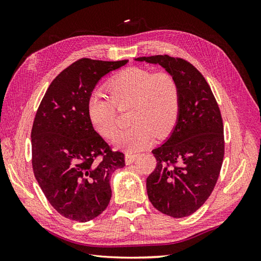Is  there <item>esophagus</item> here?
Here are the masks:
<instances>
[{
	"mask_svg": "<svg viewBox=\"0 0 261 261\" xmlns=\"http://www.w3.org/2000/svg\"><path fill=\"white\" fill-rule=\"evenodd\" d=\"M136 158H137V154L132 153V152H127L125 154V161L127 164H132L134 161L136 160Z\"/></svg>",
	"mask_w": 261,
	"mask_h": 261,
	"instance_id": "obj_1",
	"label": "esophagus"
}]
</instances>
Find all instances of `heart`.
I'll use <instances>...</instances> for the list:
<instances>
[{"label": "heart", "mask_w": 261, "mask_h": 261, "mask_svg": "<svg viewBox=\"0 0 261 261\" xmlns=\"http://www.w3.org/2000/svg\"><path fill=\"white\" fill-rule=\"evenodd\" d=\"M108 90L111 98L101 91L90 94L87 113L101 136L113 139L120 130L116 107L121 110L130 107L132 126L116 137V147L138 151L153 137L165 138L174 129L179 116L180 93L171 73L129 67L110 80Z\"/></svg>", "instance_id": "heart-1"}]
</instances>
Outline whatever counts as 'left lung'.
<instances>
[{
	"label": "left lung",
	"instance_id": "left-lung-1",
	"mask_svg": "<svg viewBox=\"0 0 261 261\" xmlns=\"http://www.w3.org/2000/svg\"><path fill=\"white\" fill-rule=\"evenodd\" d=\"M159 64L179 86L178 121L170 138L152 150L154 171L147 177L153 207L173 218L191 216L215 188L224 158L223 121L202 74L188 61L169 55L137 58Z\"/></svg>",
	"mask_w": 261,
	"mask_h": 261
}]
</instances>
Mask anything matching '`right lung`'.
<instances>
[{
	"mask_svg": "<svg viewBox=\"0 0 261 261\" xmlns=\"http://www.w3.org/2000/svg\"><path fill=\"white\" fill-rule=\"evenodd\" d=\"M128 60L81 59L54 78L31 129L33 170L46 199L61 216L87 222L106 210L112 196L110 176L125 167L94 130L87 103L97 83Z\"/></svg>",
	"mask_w": 261,
	"mask_h": 261,
	"instance_id": "right-lung-1",
	"label": "right lung"
}]
</instances>
